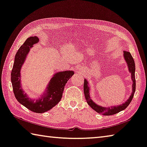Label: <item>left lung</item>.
<instances>
[{
  "label": "left lung",
  "instance_id": "1",
  "mask_svg": "<svg viewBox=\"0 0 147 147\" xmlns=\"http://www.w3.org/2000/svg\"><path fill=\"white\" fill-rule=\"evenodd\" d=\"M123 57L129 69V71L131 74V78L132 81V89L131 95L130 96L125 102L119 105L116 106H111V107H102L94 102L90 98V87L89 86V82L86 79H84V91L85 99L89 105L91 107L93 110H94L98 113L102 114L104 116H111L115 114L116 113H119L120 111H123L126 109L134 96L135 90H136V79H135V63L134 60L133 59L131 54L128 51H123Z\"/></svg>",
  "mask_w": 147,
  "mask_h": 147
}]
</instances>
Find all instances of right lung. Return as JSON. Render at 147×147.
<instances>
[{
    "label": "right lung",
    "mask_w": 147,
    "mask_h": 147,
    "mask_svg": "<svg viewBox=\"0 0 147 147\" xmlns=\"http://www.w3.org/2000/svg\"><path fill=\"white\" fill-rule=\"evenodd\" d=\"M37 36H30L26 39L16 53L14 64L11 73V80L16 99L22 105L34 113H43L49 111L58 103L62 97V94L67 82L74 74L73 71H65L55 73L50 80L46 91L40 97L31 99L24 93L20 82V70L30 48L38 43Z\"/></svg>",
    "instance_id": "1"
}]
</instances>
